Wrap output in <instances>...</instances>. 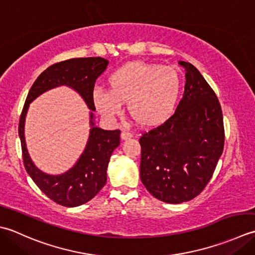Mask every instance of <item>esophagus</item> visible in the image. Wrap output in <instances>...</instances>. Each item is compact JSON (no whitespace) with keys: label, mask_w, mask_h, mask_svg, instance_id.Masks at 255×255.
Masks as SVG:
<instances>
[{"label":"esophagus","mask_w":255,"mask_h":255,"mask_svg":"<svg viewBox=\"0 0 255 255\" xmlns=\"http://www.w3.org/2000/svg\"><path fill=\"white\" fill-rule=\"evenodd\" d=\"M133 136V134L131 132L127 131V129H124V131H122L121 133V138L123 139V141H126V139H129Z\"/></svg>","instance_id":"esophagus-1"}]
</instances>
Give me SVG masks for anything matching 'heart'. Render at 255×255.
<instances>
[{"instance_id":"1","label":"heart","mask_w":255,"mask_h":255,"mask_svg":"<svg viewBox=\"0 0 255 255\" xmlns=\"http://www.w3.org/2000/svg\"><path fill=\"white\" fill-rule=\"evenodd\" d=\"M109 90L97 88L92 100L108 119L120 116L123 103L139 126L156 127L174 113L180 93V78L167 66L132 61L119 67L108 77Z\"/></svg>"}]
</instances>
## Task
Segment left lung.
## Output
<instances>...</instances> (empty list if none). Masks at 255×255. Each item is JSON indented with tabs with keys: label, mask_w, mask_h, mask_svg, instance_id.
<instances>
[{
	"label": "left lung",
	"mask_w": 255,
	"mask_h": 255,
	"mask_svg": "<svg viewBox=\"0 0 255 255\" xmlns=\"http://www.w3.org/2000/svg\"><path fill=\"white\" fill-rule=\"evenodd\" d=\"M179 65L185 68L186 84L177 109L139 138L142 183L155 198L168 204L189 201L204 190L225 145L216 93L195 66Z\"/></svg>",
	"instance_id": "8db88e82"
}]
</instances>
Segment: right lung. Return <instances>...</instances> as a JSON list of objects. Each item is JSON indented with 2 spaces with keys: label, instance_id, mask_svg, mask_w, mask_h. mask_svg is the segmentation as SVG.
Returning a JSON list of instances; mask_svg holds the SVG:
<instances>
[{
  "label": "right lung",
  "instance_id": "add662e5",
  "mask_svg": "<svg viewBox=\"0 0 255 255\" xmlns=\"http://www.w3.org/2000/svg\"><path fill=\"white\" fill-rule=\"evenodd\" d=\"M109 61L101 57L72 58L51 65L35 80L26 98L18 124L23 162L30 178L43 193L56 204L77 207L91 200L107 183V168L112 152L120 145V129L107 131L95 126L92 100L97 78L107 69ZM59 85L77 91L91 109V133L84 153L66 173L49 175L33 165L27 152L23 135L24 118L30 102L41 93Z\"/></svg>",
  "mask_w": 255,
  "mask_h": 255
}]
</instances>
